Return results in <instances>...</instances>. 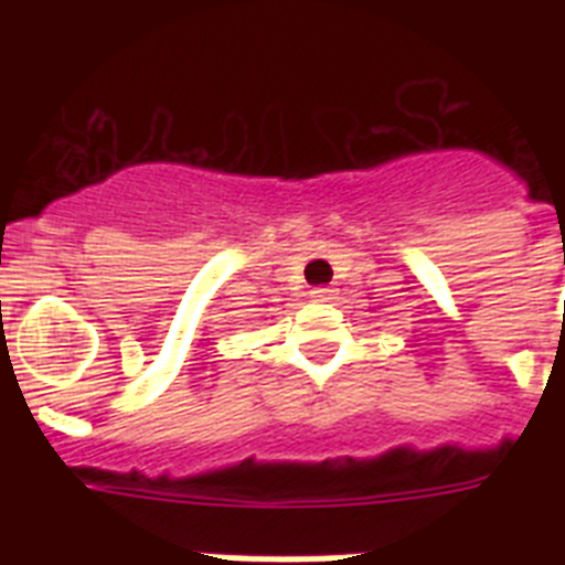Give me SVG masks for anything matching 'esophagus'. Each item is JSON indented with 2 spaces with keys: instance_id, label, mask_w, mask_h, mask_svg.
I'll use <instances>...</instances> for the list:
<instances>
[{
  "instance_id": "1",
  "label": "esophagus",
  "mask_w": 565,
  "mask_h": 565,
  "mask_svg": "<svg viewBox=\"0 0 565 565\" xmlns=\"http://www.w3.org/2000/svg\"><path fill=\"white\" fill-rule=\"evenodd\" d=\"M331 297H333L331 288H313V291H311L313 302H328V299H331Z\"/></svg>"
}]
</instances>
